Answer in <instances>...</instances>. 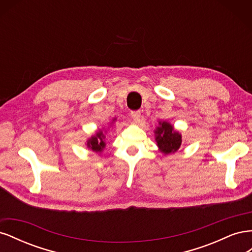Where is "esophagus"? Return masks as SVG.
Listing matches in <instances>:
<instances>
[{"mask_svg":"<svg viewBox=\"0 0 252 252\" xmlns=\"http://www.w3.org/2000/svg\"><path fill=\"white\" fill-rule=\"evenodd\" d=\"M131 118L133 119L134 122H140V118H141V111L136 110V111H131L130 113Z\"/></svg>","mask_w":252,"mask_h":252,"instance_id":"esophagus-1","label":"esophagus"}]
</instances>
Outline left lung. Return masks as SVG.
Instances as JSON below:
<instances>
[{
    "mask_svg": "<svg viewBox=\"0 0 252 252\" xmlns=\"http://www.w3.org/2000/svg\"><path fill=\"white\" fill-rule=\"evenodd\" d=\"M158 147L164 155L173 154L182 144V135L175 131L173 126L168 122H158V126L155 130Z\"/></svg>",
    "mask_w": 252,
    "mask_h": 252,
    "instance_id": "1",
    "label": "left lung"
}]
</instances>
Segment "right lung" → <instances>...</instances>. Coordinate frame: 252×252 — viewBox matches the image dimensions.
I'll list each match as a JSON object with an SVG mask.
<instances>
[{
	"label": "right lung",
	"mask_w": 252,
	"mask_h": 252,
	"mask_svg": "<svg viewBox=\"0 0 252 252\" xmlns=\"http://www.w3.org/2000/svg\"><path fill=\"white\" fill-rule=\"evenodd\" d=\"M113 121H116V119ZM104 139H105V135L103 131L102 130L97 131L94 135L91 136V138L87 141V147L95 152H102L106 146Z\"/></svg>",
	"instance_id": "1"
}]
</instances>
